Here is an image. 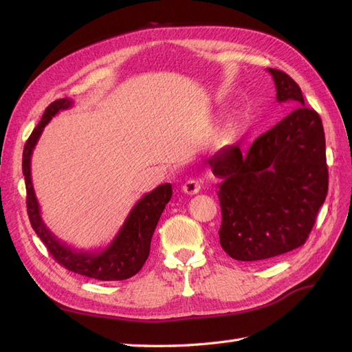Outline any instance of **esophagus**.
<instances>
[{
  "instance_id": "34e87169",
  "label": "esophagus",
  "mask_w": 352,
  "mask_h": 352,
  "mask_svg": "<svg viewBox=\"0 0 352 352\" xmlns=\"http://www.w3.org/2000/svg\"><path fill=\"white\" fill-rule=\"evenodd\" d=\"M182 189H184V192H185V194H188V195H195V194H198V192H199L201 184L198 182L197 179H188L186 182L184 184Z\"/></svg>"
}]
</instances>
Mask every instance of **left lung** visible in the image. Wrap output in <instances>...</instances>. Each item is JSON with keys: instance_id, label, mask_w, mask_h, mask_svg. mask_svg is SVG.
Instances as JSON below:
<instances>
[{"instance_id": "left-lung-1", "label": "left lung", "mask_w": 352, "mask_h": 352, "mask_svg": "<svg viewBox=\"0 0 352 352\" xmlns=\"http://www.w3.org/2000/svg\"><path fill=\"white\" fill-rule=\"evenodd\" d=\"M267 72L276 100L289 101L295 110L248 148L228 145L207 162L220 180V245L239 261H264L301 247L327 195L320 116L305 107L291 76Z\"/></svg>"}]
</instances>
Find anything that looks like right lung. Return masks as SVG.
<instances>
[{"label":"right lung","instance_id":"obj_1","mask_svg":"<svg viewBox=\"0 0 352 352\" xmlns=\"http://www.w3.org/2000/svg\"><path fill=\"white\" fill-rule=\"evenodd\" d=\"M72 105L73 101L69 98L51 102L25 145L22 168L26 184V207L30 225L41 241L45 243L52 257L67 270L104 282L129 279L142 269L148 255H150L151 238L157 223L166 208V204L172 198V185H160L138 201L131 210L129 216L126 217L120 230L104 250H76L57 239L41 217L39 202L35 195L34 185H32L30 158L48 122L58 111L67 110Z\"/></svg>","mask_w":352,"mask_h":352}]
</instances>
